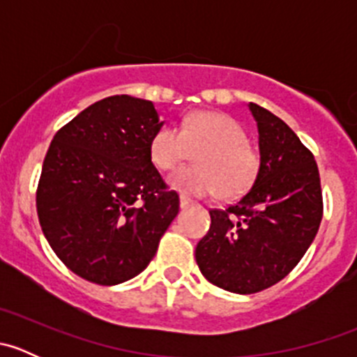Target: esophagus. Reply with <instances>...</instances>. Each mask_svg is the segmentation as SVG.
<instances>
[{"mask_svg":"<svg viewBox=\"0 0 357 357\" xmlns=\"http://www.w3.org/2000/svg\"><path fill=\"white\" fill-rule=\"evenodd\" d=\"M190 205H192V202L186 199V197H179V207L186 208V207H190Z\"/></svg>","mask_w":357,"mask_h":357,"instance_id":"34e87169","label":"esophagus"}]
</instances>
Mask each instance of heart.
Masks as SVG:
<instances>
[{
  "label": "heart",
  "mask_w": 357,
  "mask_h": 357,
  "mask_svg": "<svg viewBox=\"0 0 357 357\" xmlns=\"http://www.w3.org/2000/svg\"><path fill=\"white\" fill-rule=\"evenodd\" d=\"M197 153L195 167L169 176L171 188L185 197L219 193L238 199L255 183L261 157L247 143V132L233 117L218 112H195L183 119L181 128H162L150 142V157L160 171H171Z\"/></svg>",
  "instance_id": "1"
}]
</instances>
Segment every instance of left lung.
<instances>
[{"label":"left lung","mask_w":357,"mask_h":357,"mask_svg":"<svg viewBox=\"0 0 357 357\" xmlns=\"http://www.w3.org/2000/svg\"><path fill=\"white\" fill-rule=\"evenodd\" d=\"M248 110L257 122L259 176L236 204L211 211V228L195 248L202 275L233 294H255L285 278L323 218L314 155L275 114L255 103Z\"/></svg>","instance_id":"8db88e82"}]
</instances>
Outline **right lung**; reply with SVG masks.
Returning a JSON list of instances; mask_svg holds the SVG:
<instances>
[{
	"mask_svg": "<svg viewBox=\"0 0 357 357\" xmlns=\"http://www.w3.org/2000/svg\"><path fill=\"white\" fill-rule=\"evenodd\" d=\"M164 121L150 100L115 95L75 115L53 138L43 162L36 207L60 261L98 285L143 271L178 215L150 157Z\"/></svg>",
	"mask_w": 357,
	"mask_h": 357,
	"instance_id": "obj_1",
	"label": "right lung"
}]
</instances>
